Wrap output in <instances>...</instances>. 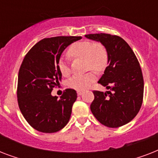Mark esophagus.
<instances>
[{"label": "esophagus", "mask_w": 158, "mask_h": 158, "mask_svg": "<svg viewBox=\"0 0 158 158\" xmlns=\"http://www.w3.org/2000/svg\"><path fill=\"white\" fill-rule=\"evenodd\" d=\"M77 94H78V96H81L82 94H83V92H82V91H77Z\"/></svg>", "instance_id": "obj_1"}]
</instances>
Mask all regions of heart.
<instances>
[{"label":"heart","instance_id":"heart-1","mask_svg":"<svg viewBox=\"0 0 158 158\" xmlns=\"http://www.w3.org/2000/svg\"><path fill=\"white\" fill-rule=\"evenodd\" d=\"M69 57L74 59H84L87 69H94L97 72L102 71L108 62V53L102 44L91 41H83L73 43L67 51ZM58 69L63 76L69 74L67 62L63 59L58 61ZM96 80L94 72H89L83 75L73 76L68 81V86L76 90H85Z\"/></svg>","mask_w":158,"mask_h":158}]
</instances>
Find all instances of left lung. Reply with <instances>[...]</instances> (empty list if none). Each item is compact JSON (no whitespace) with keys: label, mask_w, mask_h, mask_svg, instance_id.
<instances>
[{"label":"left lung","mask_w":158,"mask_h":158,"mask_svg":"<svg viewBox=\"0 0 158 158\" xmlns=\"http://www.w3.org/2000/svg\"><path fill=\"white\" fill-rule=\"evenodd\" d=\"M85 37L100 42L108 53V66L98 83L110 91L93 92L92 113L105 126H122L136 116L143 103V78L139 60L119 36L94 33Z\"/></svg>","instance_id":"1"}]
</instances>
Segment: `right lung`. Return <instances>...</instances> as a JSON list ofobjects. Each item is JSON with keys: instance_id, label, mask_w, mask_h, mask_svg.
<instances>
[{"instance_id": "right-lung-1", "label": "right lung", "mask_w": 158, "mask_h": 158, "mask_svg": "<svg viewBox=\"0 0 158 158\" xmlns=\"http://www.w3.org/2000/svg\"><path fill=\"white\" fill-rule=\"evenodd\" d=\"M81 37L60 36L44 38L26 54L19 68L17 87L19 107L29 125L38 131L55 133L67 125L77 98L74 89L53 97L61 74L58 61L64 50Z\"/></svg>"}]
</instances>
